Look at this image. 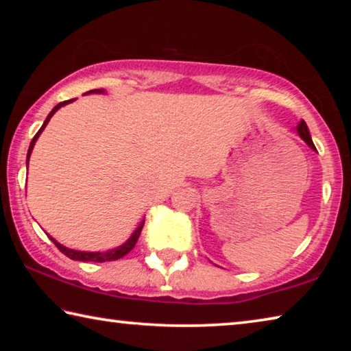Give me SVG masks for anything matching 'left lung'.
I'll list each match as a JSON object with an SVG mask.
<instances>
[{
	"label": "left lung",
	"mask_w": 351,
	"mask_h": 351,
	"mask_svg": "<svg viewBox=\"0 0 351 351\" xmlns=\"http://www.w3.org/2000/svg\"><path fill=\"white\" fill-rule=\"evenodd\" d=\"M295 132H297V134L300 136L302 139H304V141L306 142V145H308V147L313 148V150H316V147H314V144H313L311 134H310V132H308V127H306V123H305L304 121H300L299 125L295 127Z\"/></svg>",
	"instance_id": "left-lung-1"
}]
</instances>
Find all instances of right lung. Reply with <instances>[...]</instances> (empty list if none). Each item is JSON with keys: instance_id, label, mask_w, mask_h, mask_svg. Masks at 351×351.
<instances>
[{"instance_id": "1", "label": "right lung", "mask_w": 351, "mask_h": 351, "mask_svg": "<svg viewBox=\"0 0 351 351\" xmlns=\"http://www.w3.org/2000/svg\"><path fill=\"white\" fill-rule=\"evenodd\" d=\"M105 93H106L105 90H93V91H88V93H85V94H105ZM71 102H74V99H71V100H64V102H60V104H58L57 106H54V108H52V111L49 112V114H47L46 121L43 122V125H41V128L38 130V133L34 136V139H32V142H31V145H29L27 158H26V164H27V165H29V158H31V153H32V150H34L35 142H37V139L40 138L41 132H43V130L46 128L47 122L51 121V117L54 116L56 112L62 108V106L68 105V104H71ZM142 228H144V219H142L141 224L138 226V228L134 229V232L132 234V237H130V239H128L125 243H122V245H121V246H117V247L108 249V251H105V252H86V251H75V249H69V247H66V246L60 245V243H58L56 239H52L51 235H47V237H49V239H51L52 241H54V245H56L58 249H60V252H63V254L66 255V257H69L71 260H79V261H97V263H102V261H112V260H119V258H122L123 255H127L130 251H132V249H133V247H134V245H136V241H138V239H139Z\"/></svg>"}]
</instances>
